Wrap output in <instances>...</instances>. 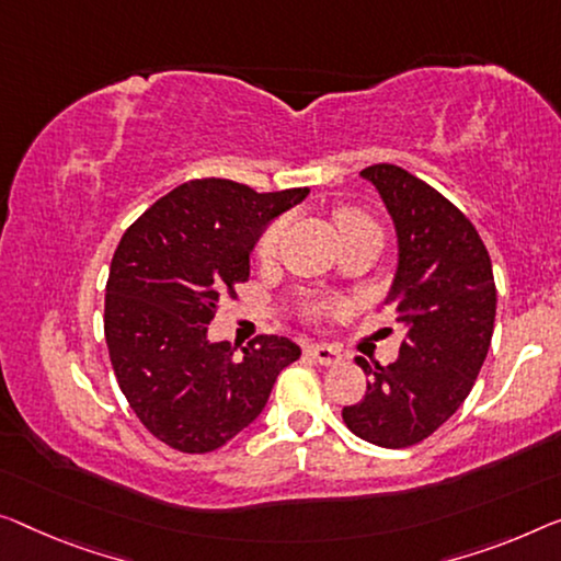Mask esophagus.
I'll use <instances>...</instances> for the list:
<instances>
[{
	"label": "esophagus",
	"mask_w": 561,
	"mask_h": 561,
	"mask_svg": "<svg viewBox=\"0 0 561 561\" xmlns=\"http://www.w3.org/2000/svg\"><path fill=\"white\" fill-rule=\"evenodd\" d=\"M307 353L312 355L320 365H337L342 360L340 350H334L332 345H324V342H320V345H309Z\"/></svg>",
	"instance_id": "esophagus-1"
}]
</instances>
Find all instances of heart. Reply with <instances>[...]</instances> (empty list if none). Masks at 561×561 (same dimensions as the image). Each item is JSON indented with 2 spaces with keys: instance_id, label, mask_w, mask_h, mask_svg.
Returning a JSON list of instances; mask_svg holds the SVG:
<instances>
[{
  "instance_id": "b5f03b06",
  "label": "heart",
  "mask_w": 561,
  "mask_h": 561,
  "mask_svg": "<svg viewBox=\"0 0 561 561\" xmlns=\"http://www.w3.org/2000/svg\"><path fill=\"white\" fill-rule=\"evenodd\" d=\"M355 227H373V221L367 219V216H363L360 211H355V208H342V211L337 214V229L347 231ZM279 231H282L279 224H272V227L262 233V239H259V244H256L259 256L266 259L274 254V249H277V241H279Z\"/></svg>"
}]
</instances>
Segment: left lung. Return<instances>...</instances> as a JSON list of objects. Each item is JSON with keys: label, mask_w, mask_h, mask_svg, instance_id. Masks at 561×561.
<instances>
[{"label": "left lung", "mask_w": 561, "mask_h": 561, "mask_svg": "<svg viewBox=\"0 0 561 561\" xmlns=\"http://www.w3.org/2000/svg\"><path fill=\"white\" fill-rule=\"evenodd\" d=\"M396 227L398 259L386 305L408 337L390 365H370L360 403L342 408L347 428L382 448L428 438L471 392L496 320V284L473 224L436 188L390 163L360 171Z\"/></svg>", "instance_id": "obj_1"}]
</instances>
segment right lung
<instances>
[{"label": "right lung", "instance_id": "1", "mask_svg": "<svg viewBox=\"0 0 561 561\" xmlns=\"http://www.w3.org/2000/svg\"><path fill=\"white\" fill-rule=\"evenodd\" d=\"M309 188L256 194L227 179L188 181L156 201L115 249L105 287V342L133 413L183 454L221 448L264 411L277 375L302 350L279 334L237 345L208 322L270 224Z\"/></svg>", "mask_w": 561, "mask_h": 561}]
</instances>
